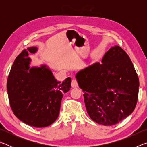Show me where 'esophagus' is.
Masks as SVG:
<instances>
[{
  "instance_id": "obj_1",
  "label": "esophagus",
  "mask_w": 147,
  "mask_h": 147,
  "mask_svg": "<svg viewBox=\"0 0 147 147\" xmlns=\"http://www.w3.org/2000/svg\"><path fill=\"white\" fill-rule=\"evenodd\" d=\"M71 86L72 88H78V82H77V81L76 80L73 79V80H72L71 82Z\"/></svg>"
}]
</instances>
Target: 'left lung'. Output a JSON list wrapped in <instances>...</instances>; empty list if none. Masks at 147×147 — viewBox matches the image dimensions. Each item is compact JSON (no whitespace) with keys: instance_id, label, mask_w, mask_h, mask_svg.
Segmentation results:
<instances>
[{"instance_id":"1","label":"left lung","mask_w":147,"mask_h":147,"mask_svg":"<svg viewBox=\"0 0 147 147\" xmlns=\"http://www.w3.org/2000/svg\"><path fill=\"white\" fill-rule=\"evenodd\" d=\"M75 78L84 92L88 113L96 123L114 125L135 109L139 78L128 55L119 46L111 47L101 63L82 69Z\"/></svg>"}]
</instances>
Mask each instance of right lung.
I'll return each mask as SVG.
<instances>
[{
  "mask_svg": "<svg viewBox=\"0 0 147 147\" xmlns=\"http://www.w3.org/2000/svg\"><path fill=\"white\" fill-rule=\"evenodd\" d=\"M37 51L36 47H28L15 59L7 80V91L15 115L28 125L41 128L58 118L63 94L71 88V78L58 81L46 65L30 67L28 56Z\"/></svg>",
  "mask_w": 147,
  "mask_h": 147,
  "instance_id": "right-lung-1",
  "label": "right lung"
}]
</instances>
